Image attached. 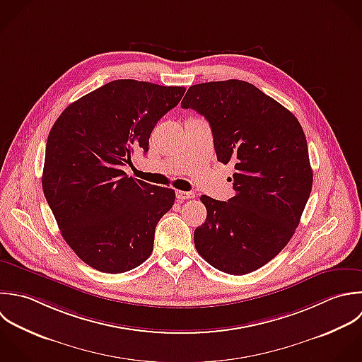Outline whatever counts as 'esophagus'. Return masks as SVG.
I'll return each mask as SVG.
<instances>
[{
	"label": "esophagus",
	"mask_w": 362,
	"mask_h": 362,
	"mask_svg": "<svg viewBox=\"0 0 362 362\" xmlns=\"http://www.w3.org/2000/svg\"><path fill=\"white\" fill-rule=\"evenodd\" d=\"M193 197H194L193 192H182V190L176 192V199L179 202H183V200H187V199H193Z\"/></svg>",
	"instance_id": "1"
}]
</instances>
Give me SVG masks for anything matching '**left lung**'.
I'll use <instances>...</instances> for the list:
<instances>
[{"label":"left lung","mask_w":362,"mask_h":362,"mask_svg":"<svg viewBox=\"0 0 362 362\" xmlns=\"http://www.w3.org/2000/svg\"><path fill=\"white\" fill-rule=\"evenodd\" d=\"M182 107L204 115L217 160L235 165L234 197H200L207 217L194 231L196 250L221 272H254L286 247L309 200L313 170L303 128L282 104L243 80L194 84Z\"/></svg>","instance_id":"obj_1"}]
</instances>
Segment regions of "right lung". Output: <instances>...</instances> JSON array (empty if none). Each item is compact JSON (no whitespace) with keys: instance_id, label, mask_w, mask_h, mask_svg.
<instances>
[{"instance_id":"obj_1","label":"right lung","mask_w":362,"mask_h":362,"mask_svg":"<svg viewBox=\"0 0 362 362\" xmlns=\"http://www.w3.org/2000/svg\"><path fill=\"white\" fill-rule=\"evenodd\" d=\"M186 88L114 80L71 103L53 124L42 187L74 254L105 274L139 267L153 250L158 221L175 190L128 177L122 166L148 152L156 122Z\"/></svg>"}]
</instances>
